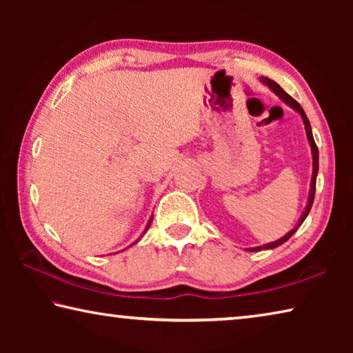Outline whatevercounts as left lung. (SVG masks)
Masks as SVG:
<instances>
[{
    "label": "left lung",
    "instance_id": "obj_1",
    "mask_svg": "<svg viewBox=\"0 0 353 353\" xmlns=\"http://www.w3.org/2000/svg\"><path fill=\"white\" fill-rule=\"evenodd\" d=\"M261 83H265L266 87H270V90L274 92L277 94V97L283 101L286 105H290L292 110H296L299 115H301L302 121H303V126H305V132H307V140H308V145L312 148V157H313V174H312V183H310V193H308V201H307V205L303 208V213L301 214V218H299L297 224L292 227V229L288 232V234L283 235L282 238H279L276 241H271V243H266L263 244V246H255V248H248L246 250L248 252H260V250H268V249H276L279 246H282L285 241H288L290 238L296 234V230L299 227L302 225L303 221L308 216L310 210H312V205H313V201H314V191H316V177H318V171H319V152H318V146H316L314 139H313V132H312V126H310V121L305 115V112L296 99H292L288 93H286L282 87L279 85L277 82H274L271 79H268V77H260Z\"/></svg>",
    "mask_w": 353,
    "mask_h": 353
}]
</instances>
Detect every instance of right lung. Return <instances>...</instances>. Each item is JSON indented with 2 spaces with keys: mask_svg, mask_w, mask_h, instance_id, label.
Here are the masks:
<instances>
[{
  "mask_svg": "<svg viewBox=\"0 0 353 353\" xmlns=\"http://www.w3.org/2000/svg\"><path fill=\"white\" fill-rule=\"evenodd\" d=\"M152 218H154V214H151V218H149V221H148V224H146V229H145V232H143V234H141V236L146 234V230L149 229V225H151V223H152ZM141 236H140V238H141ZM140 238H139V240H137V241H134L132 244H130V246H134V244H135V243H139V241H140ZM130 246H129V248H130ZM126 249H128V248H126Z\"/></svg>",
  "mask_w": 353,
  "mask_h": 353,
  "instance_id": "right-lung-1",
  "label": "right lung"
}]
</instances>
